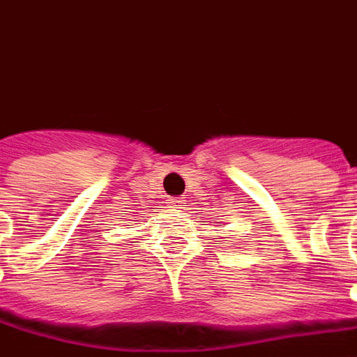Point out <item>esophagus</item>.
Instances as JSON below:
<instances>
[{
  "mask_svg": "<svg viewBox=\"0 0 357 357\" xmlns=\"http://www.w3.org/2000/svg\"><path fill=\"white\" fill-rule=\"evenodd\" d=\"M183 199H185V197H179L178 201H176V199H172V202H174V204H178V206H179V202L183 201Z\"/></svg>",
  "mask_w": 357,
  "mask_h": 357,
  "instance_id": "1",
  "label": "esophagus"
}]
</instances>
